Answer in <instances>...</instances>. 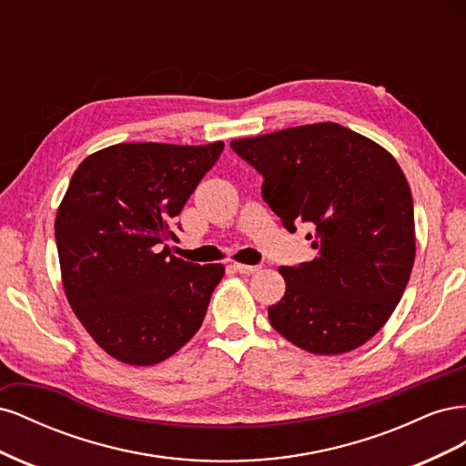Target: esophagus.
Listing matches in <instances>:
<instances>
[{
	"instance_id": "obj_1",
	"label": "esophagus",
	"mask_w": 466,
	"mask_h": 466,
	"mask_svg": "<svg viewBox=\"0 0 466 466\" xmlns=\"http://www.w3.org/2000/svg\"><path fill=\"white\" fill-rule=\"evenodd\" d=\"M233 266V270H237L238 274H255V272H258V268L260 266H252V264H241V262H233L231 264Z\"/></svg>"
}]
</instances>
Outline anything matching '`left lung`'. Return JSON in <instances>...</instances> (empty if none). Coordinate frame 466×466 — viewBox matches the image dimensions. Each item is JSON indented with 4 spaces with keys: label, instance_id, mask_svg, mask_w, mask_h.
Here are the masks:
<instances>
[{
    "label": "left lung",
    "instance_id": "left-lung-1",
    "mask_svg": "<svg viewBox=\"0 0 466 466\" xmlns=\"http://www.w3.org/2000/svg\"><path fill=\"white\" fill-rule=\"evenodd\" d=\"M264 177L262 196L284 228L311 225L319 255L279 266L286 293L268 307L298 348L336 356L363 346L397 309L416 257L414 204L392 155L336 122L233 139Z\"/></svg>",
    "mask_w": 466,
    "mask_h": 466
}]
</instances>
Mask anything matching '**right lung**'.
<instances>
[{
	"label": "right lung",
	"mask_w": 466,
	"mask_h": 466,
	"mask_svg": "<svg viewBox=\"0 0 466 466\" xmlns=\"http://www.w3.org/2000/svg\"><path fill=\"white\" fill-rule=\"evenodd\" d=\"M221 151L223 142L116 144L69 180L54 223L66 298L122 363H159L202 327L225 268L177 258L165 241L177 238L175 218Z\"/></svg>",
	"instance_id": "add662e5"
}]
</instances>
